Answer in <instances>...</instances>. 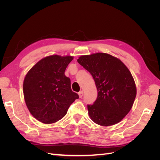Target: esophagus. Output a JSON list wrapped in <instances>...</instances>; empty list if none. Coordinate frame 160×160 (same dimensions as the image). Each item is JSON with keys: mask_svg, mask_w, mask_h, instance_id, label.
<instances>
[{"mask_svg": "<svg viewBox=\"0 0 160 160\" xmlns=\"http://www.w3.org/2000/svg\"><path fill=\"white\" fill-rule=\"evenodd\" d=\"M78 94H79V98H82V97L83 96V91H79Z\"/></svg>", "mask_w": 160, "mask_h": 160, "instance_id": "esophagus-1", "label": "esophagus"}]
</instances>
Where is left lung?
<instances>
[{"instance_id": "8db88e82", "label": "left lung", "mask_w": 160, "mask_h": 160, "mask_svg": "<svg viewBox=\"0 0 160 160\" xmlns=\"http://www.w3.org/2000/svg\"><path fill=\"white\" fill-rule=\"evenodd\" d=\"M77 62L90 72L98 92L93 104L88 105L90 118L103 126L119 123L132 109L137 93L128 67L103 52L81 56Z\"/></svg>"}]
</instances>
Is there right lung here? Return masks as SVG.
<instances>
[{"label": "right lung", "instance_id": "add662e5", "mask_svg": "<svg viewBox=\"0 0 160 160\" xmlns=\"http://www.w3.org/2000/svg\"><path fill=\"white\" fill-rule=\"evenodd\" d=\"M72 59V56L46 57L25 77L23 93L27 107L33 117L43 123H53L62 119L79 98L71 90L70 79L65 75Z\"/></svg>", "mask_w": 160, "mask_h": 160}]
</instances>
